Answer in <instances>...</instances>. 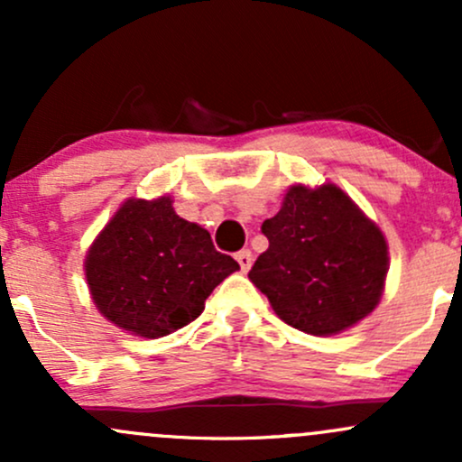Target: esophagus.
Instances as JSON below:
<instances>
[{
  "mask_svg": "<svg viewBox=\"0 0 462 462\" xmlns=\"http://www.w3.org/2000/svg\"><path fill=\"white\" fill-rule=\"evenodd\" d=\"M236 263L241 264V272H249V267H252L254 263V256L249 249H241V252L236 254Z\"/></svg>",
  "mask_w": 462,
  "mask_h": 462,
  "instance_id": "1",
  "label": "esophagus"
}]
</instances>
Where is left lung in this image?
Returning <instances> with one entry per match:
<instances>
[{
  "label": "left lung",
  "instance_id": "1",
  "mask_svg": "<svg viewBox=\"0 0 462 462\" xmlns=\"http://www.w3.org/2000/svg\"><path fill=\"white\" fill-rule=\"evenodd\" d=\"M261 230L269 247L249 280L284 323L328 337L378 306L389 269L384 235L341 189L291 187Z\"/></svg>",
  "mask_w": 462,
  "mask_h": 462
}]
</instances>
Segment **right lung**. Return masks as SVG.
<instances>
[{
  "mask_svg": "<svg viewBox=\"0 0 462 462\" xmlns=\"http://www.w3.org/2000/svg\"><path fill=\"white\" fill-rule=\"evenodd\" d=\"M87 282L108 321L158 338L189 326L238 263L184 221L171 199H128L88 249Z\"/></svg>",
  "mask_w": 462,
  "mask_h": 462,
  "instance_id": "right-lung-1",
  "label": "right lung"
}]
</instances>
